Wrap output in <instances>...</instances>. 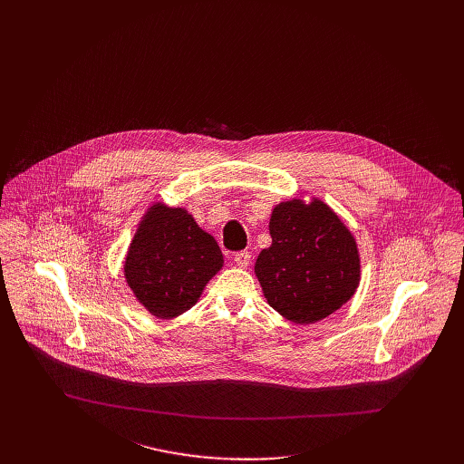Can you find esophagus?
Instances as JSON below:
<instances>
[{
  "label": "esophagus",
  "instance_id": "34e87169",
  "mask_svg": "<svg viewBox=\"0 0 464 464\" xmlns=\"http://www.w3.org/2000/svg\"><path fill=\"white\" fill-rule=\"evenodd\" d=\"M234 263L239 266V267H246V266H250V263H252V256H250V252H237V254L234 256Z\"/></svg>",
  "mask_w": 464,
  "mask_h": 464
}]
</instances>
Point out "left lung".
<instances>
[{"instance_id":"8db88e82","label":"left lung","mask_w":464,"mask_h":464,"mask_svg":"<svg viewBox=\"0 0 464 464\" xmlns=\"http://www.w3.org/2000/svg\"><path fill=\"white\" fill-rule=\"evenodd\" d=\"M271 246L256 263L267 304L295 324H314L352 298L359 254L350 230L314 199L276 205L269 219Z\"/></svg>"}]
</instances>
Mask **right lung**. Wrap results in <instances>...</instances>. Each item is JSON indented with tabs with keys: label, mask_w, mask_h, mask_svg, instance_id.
<instances>
[{
	"label": "right lung",
	"mask_w": 464,
	"mask_h": 464,
	"mask_svg": "<svg viewBox=\"0 0 464 464\" xmlns=\"http://www.w3.org/2000/svg\"><path fill=\"white\" fill-rule=\"evenodd\" d=\"M223 266L216 239L184 208L153 205L133 237L125 276L137 300L157 318L189 311Z\"/></svg>",
	"instance_id": "right-lung-1"
}]
</instances>
